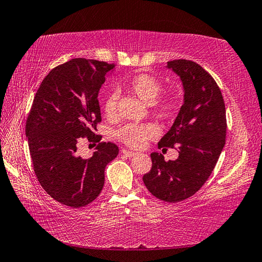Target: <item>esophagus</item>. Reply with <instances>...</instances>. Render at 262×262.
Returning <instances> with one entry per match:
<instances>
[{"instance_id": "esophagus-1", "label": "esophagus", "mask_w": 262, "mask_h": 262, "mask_svg": "<svg viewBox=\"0 0 262 262\" xmlns=\"http://www.w3.org/2000/svg\"><path fill=\"white\" fill-rule=\"evenodd\" d=\"M121 153L125 155V157H127V158H132V157H134V155H136V153L135 152H132V151H128V149H122L121 151Z\"/></svg>"}]
</instances>
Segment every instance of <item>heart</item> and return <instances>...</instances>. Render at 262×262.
Returning <instances> with one entry per match:
<instances>
[{
  "label": "heart",
  "instance_id": "b5f03b06",
  "mask_svg": "<svg viewBox=\"0 0 262 262\" xmlns=\"http://www.w3.org/2000/svg\"><path fill=\"white\" fill-rule=\"evenodd\" d=\"M125 86L143 100L151 103V108L155 117L159 119L169 121L179 113L180 102L176 97L165 96L157 99L162 91L161 82L149 74H137L132 76L125 83ZM117 100L118 93L111 92L103 102V113L108 118H113L117 113ZM158 134V129L153 124H126L116 130V136L119 141L130 147H141L149 138Z\"/></svg>",
  "mask_w": 262,
  "mask_h": 262
}]
</instances>
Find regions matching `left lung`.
Here are the masks:
<instances>
[{
  "label": "left lung",
  "mask_w": 262,
  "mask_h": 262,
  "mask_svg": "<svg viewBox=\"0 0 262 262\" xmlns=\"http://www.w3.org/2000/svg\"><path fill=\"white\" fill-rule=\"evenodd\" d=\"M166 68L180 76L185 96L173 125L158 145L176 148L179 157L165 161L162 154L152 153V169L143 181L153 196L178 203L196 193L213 172L225 145L226 111L219 85L199 64L174 59Z\"/></svg>",
  "instance_id": "left-lung-1"
}]
</instances>
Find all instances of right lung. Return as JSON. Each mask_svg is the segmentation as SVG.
<instances>
[{"instance_id":"right-lung-1","label":"right lung","mask_w":262,"mask_h":262,"mask_svg":"<svg viewBox=\"0 0 262 262\" xmlns=\"http://www.w3.org/2000/svg\"><path fill=\"white\" fill-rule=\"evenodd\" d=\"M115 64L74 58L58 65L42 80L26 124L30 155L37 179L58 203L80 208L92 203L104 185V169L119 148L100 142L101 121L99 90ZM82 137L98 142L89 159L76 153Z\"/></svg>"}]
</instances>
